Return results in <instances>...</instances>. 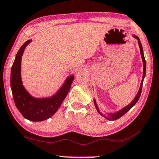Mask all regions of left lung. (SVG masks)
I'll use <instances>...</instances> for the list:
<instances>
[{
  "label": "left lung",
  "instance_id": "1",
  "mask_svg": "<svg viewBox=\"0 0 159 159\" xmlns=\"http://www.w3.org/2000/svg\"><path fill=\"white\" fill-rule=\"evenodd\" d=\"M133 37H135V39H138V44H139V48H140V55H141V57L143 59V80L141 81V84H140V89H139V91H138V92L137 93V95H136V97H135V99H133V101L130 104L127 105L124 108H122V109H120V111H117V112H115V113H108V117H106L107 120H116L117 119H119L120 117H121L122 116H123L125 113H127V111H128L129 109H130L132 107H133L134 105H135L137 102L138 101V99H139V98L140 97V94H141V91H142V87H143V79L145 76H146V60H145V57H144V55H143V47H142V44H141V42L140 41V39L138 38V37H137L136 35H133ZM94 101V105H95V107L97 108V110L98 111V112H99L100 115L102 116H104L103 115V114L100 112L99 109H98V107H97V102H96V100L94 99L93 100Z\"/></svg>",
  "mask_w": 159,
  "mask_h": 159
}]
</instances>
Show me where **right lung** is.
<instances>
[{
	"label": "right lung",
	"instance_id": "add662e5",
	"mask_svg": "<svg viewBox=\"0 0 159 159\" xmlns=\"http://www.w3.org/2000/svg\"><path fill=\"white\" fill-rule=\"evenodd\" d=\"M32 39L28 40L18 51L11 71V87L15 104L24 118L31 121L40 122L54 115L66 99L70 86L74 79L70 75L66 80L61 88L51 97L34 98L24 89L21 77V57L24 49Z\"/></svg>",
	"mask_w": 159,
	"mask_h": 159
}]
</instances>
